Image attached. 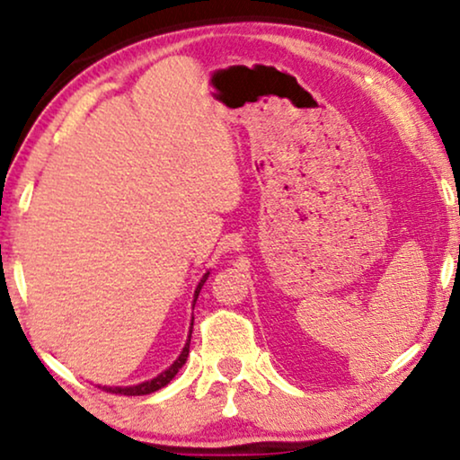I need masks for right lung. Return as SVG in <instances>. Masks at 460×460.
Wrapping results in <instances>:
<instances>
[{"instance_id": "1", "label": "right lung", "mask_w": 460, "mask_h": 460, "mask_svg": "<svg viewBox=\"0 0 460 460\" xmlns=\"http://www.w3.org/2000/svg\"><path fill=\"white\" fill-rule=\"evenodd\" d=\"M207 276H209V272H207V274L203 276V280L199 282L197 291H194V301H197L200 288H203L205 280H207ZM190 335H192V331H190ZM188 351H190V337H188V341H186V345H184V349H181V354L178 356V360H175V362L172 364V367H169V368L165 370V373H161L159 376H155V379H150V381H144V383H140V385H131V387H102V389H104V392L119 394V395H146V394H153V392H156V389L165 387L167 383L172 381L175 375H178V370L186 364Z\"/></svg>"}]
</instances>
